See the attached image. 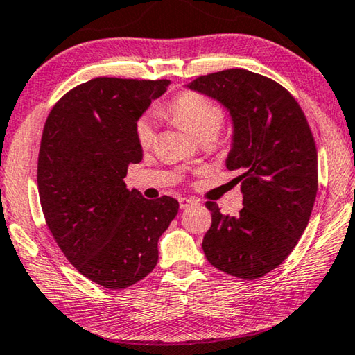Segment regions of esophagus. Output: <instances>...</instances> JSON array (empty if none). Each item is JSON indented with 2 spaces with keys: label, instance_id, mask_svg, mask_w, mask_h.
Returning <instances> with one entry per match:
<instances>
[{
  "label": "esophagus",
  "instance_id": "obj_1",
  "mask_svg": "<svg viewBox=\"0 0 355 355\" xmlns=\"http://www.w3.org/2000/svg\"><path fill=\"white\" fill-rule=\"evenodd\" d=\"M196 205H198V201L191 200V198H181V200H179V206H181L182 211H185V209H189L191 206H196Z\"/></svg>",
  "mask_w": 355,
  "mask_h": 355
}]
</instances>
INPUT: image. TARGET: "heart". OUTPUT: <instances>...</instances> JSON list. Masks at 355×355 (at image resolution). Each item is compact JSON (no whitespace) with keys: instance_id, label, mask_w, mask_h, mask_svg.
<instances>
[{"instance_id":"1","label":"heart","mask_w":355,"mask_h":355,"mask_svg":"<svg viewBox=\"0 0 355 355\" xmlns=\"http://www.w3.org/2000/svg\"><path fill=\"white\" fill-rule=\"evenodd\" d=\"M166 114L187 129L196 139L206 135H216L223 124V112L216 102L198 92H182L170 103ZM137 138L143 148L153 144L155 138L154 124L141 118L137 123Z\"/></svg>"}]
</instances>
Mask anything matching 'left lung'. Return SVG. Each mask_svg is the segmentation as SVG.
<instances>
[{
    "label": "left lung",
    "mask_w": 355,
    "mask_h": 355,
    "mask_svg": "<svg viewBox=\"0 0 355 355\" xmlns=\"http://www.w3.org/2000/svg\"><path fill=\"white\" fill-rule=\"evenodd\" d=\"M228 110L232 144L226 168L239 171L243 195L239 216L220 212L202 239L209 263L237 278L269 274L297 245L318 191V150L299 103L264 75L228 69L187 85Z\"/></svg>",
    "instance_id": "obj_1"
}]
</instances>
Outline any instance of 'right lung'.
Wrapping results in <instances>:
<instances>
[{
    "mask_svg": "<svg viewBox=\"0 0 355 355\" xmlns=\"http://www.w3.org/2000/svg\"><path fill=\"white\" fill-rule=\"evenodd\" d=\"M170 80L98 77L75 86L45 121L37 162L46 226L75 269L108 289L153 272L159 237L179 211L171 196L143 198L124 182L143 159L137 121Z\"/></svg>",
    "mask_w": 355,
    "mask_h": 355,
    "instance_id": "1",
    "label": "right lung"
}]
</instances>
